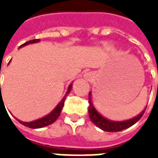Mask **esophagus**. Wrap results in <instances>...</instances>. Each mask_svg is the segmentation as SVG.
Returning a JSON list of instances; mask_svg holds the SVG:
<instances>
[{"mask_svg":"<svg viewBox=\"0 0 158 158\" xmlns=\"http://www.w3.org/2000/svg\"><path fill=\"white\" fill-rule=\"evenodd\" d=\"M84 78L87 80V81H92L94 79V74L91 72L86 73L84 74Z\"/></svg>","mask_w":158,"mask_h":158,"instance_id":"obj_1","label":"esophagus"}]
</instances>
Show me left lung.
<instances>
[{"mask_svg": "<svg viewBox=\"0 0 158 158\" xmlns=\"http://www.w3.org/2000/svg\"><path fill=\"white\" fill-rule=\"evenodd\" d=\"M89 106L88 112H89V116L91 122L96 127H98L99 129H102L103 131H106V132H118V131H122L123 129H128L138 122L139 119L141 118V117L143 116V114L146 111V108H145L137 116L134 117L130 119H127V120H123V121H113V120H110V119L103 117L96 109V107L92 102L91 91L89 93Z\"/></svg>", "mask_w": 158, "mask_h": 158, "instance_id": "left-lung-1", "label": "left lung"}]
</instances>
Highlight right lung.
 Returning <instances> with one entry per match:
<instances>
[{"instance_id": "right-lung-1", "label": "right lung", "mask_w": 158, "mask_h": 158, "mask_svg": "<svg viewBox=\"0 0 158 158\" xmlns=\"http://www.w3.org/2000/svg\"><path fill=\"white\" fill-rule=\"evenodd\" d=\"M40 41V40H29V41H27L24 44H23L22 45H20L19 46V48H21V47H23V46H25L27 45H29V44H34V43H38V42ZM11 62V61H10ZM9 64V63H8ZM1 86V85H0ZM72 86H73V83L72 84H70L69 86V88L67 89V92H66L65 96L62 97V99L60 101V102L56 105L54 109L52 110L51 113L47 114V115H45V117H43V118H40L39 119H36V120H34V121H31V122H23V121H21V120H19L18 118H15L19 121L21 124L23 125L26 126V127H29L30 129H40V128H43V127H45V126H48L50 124H52L53 123L55 122L56 120L57 119L59 116H60V113L62 112V107H63V105H64V102H65L66 99V96H68V94H69L70 91H71V89H72Z\"/></svg>"}]
</instances>
